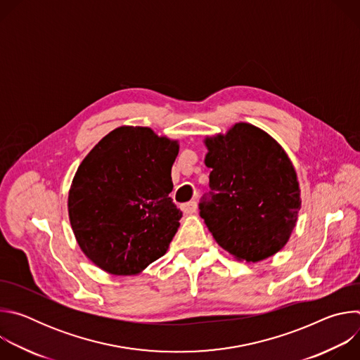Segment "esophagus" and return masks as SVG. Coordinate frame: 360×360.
Here are the masks:
<instances>
[{
  "instance_id": "obj_1",
  "label": "esophagus",
  "mask_w": 360,
  "mask_h": 360,
  "mask_svg": "<svg viewBox=\"0 0 360 360\" xmlns=\"http://www.w3.org/2000/svg\"><path fill=\"white\" fill-rule=\"evenodd\" d=\"M196 202L195 200H191V202H186V203H182L181 205V210H182V212L184 214H186V215H192L195 211H196Z\"/></svg>"
}]
</instances>
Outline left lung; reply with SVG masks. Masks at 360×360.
<instances>
[{"instance_id": "8db88e82", "label": "left lung", "mask_w": 360, "mask_h": 360, "mask_svg": "<svg viewBox=\"0 0 360 360\" xmlns=\"http://www.w3.org/2000/svg\"><path fill=\"white\" fill-rule=\"evenodd\" d=\"M210 193L199 215L212 236L239 261L258 262L281 250L296 225L300 189L282 146L246 122L205 139Z\"/></svg>"}]
</instances>
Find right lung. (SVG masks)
Listing matches in <instances>:
<instances>
[{
    "label": "right lung",
    "instance_id": "right-lung-1",
    "mask_svg": "<svg viewBox=\"0 0 360 360\" xmlns=\"http://www.w3.org/2000/svg\"><path fill=\"white\" fill-rule=\"evenodd\" d=\"M178 141L120 127L78 167L68 195L82 252L102 271L135 275L167 252L182 212L169 198Z\"/></svg>",
    "mask_w": 360,
    "mask_h": 360
}]
</instances>
